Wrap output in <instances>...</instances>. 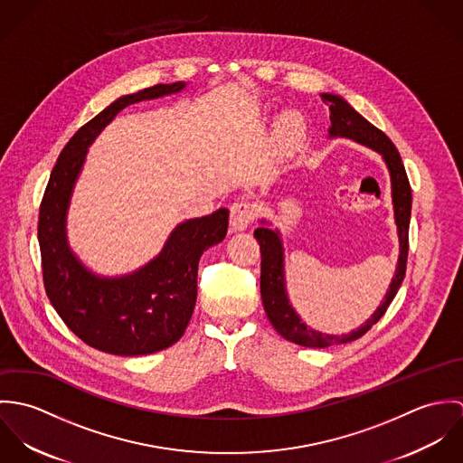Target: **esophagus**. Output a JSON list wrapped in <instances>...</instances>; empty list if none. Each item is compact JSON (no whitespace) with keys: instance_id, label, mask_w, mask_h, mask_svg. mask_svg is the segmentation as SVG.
I'll use <instances>...</instances> for the list:
<instances>
[{"instance_id":"1","label":"esophagus","mask_w":463,"mask_h":463,"mask_svg":"<svg viewBox=\"0 0 463 463\" xmlns=\"http://www.w3.org/2000/svg\"><path fill=\"white\" fill-rule=\"evenodd\" d=\"M255 204L248 199H237L230 206V224L233 230H246L255 221Z\"/></svg>"}]
</instances>
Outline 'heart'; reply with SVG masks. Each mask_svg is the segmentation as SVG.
<instances>
[{
    "mask_svg": "<svg viewBox=\"0 0 463 463\" xmlns=\"http://www.w3.org/2000/svg\"><path fill=\"white\" fill-rule=\"evenodd\" d=\"M276 132L278 137L285 142H294L301 133H303V121L298 114H283L278 121V127H276Z\"/></svg>",
    "mask_w": 463,
    "mask_h": 463,
    "instance_id": "obj_1",
    "label": "heart"
}]
</instances>
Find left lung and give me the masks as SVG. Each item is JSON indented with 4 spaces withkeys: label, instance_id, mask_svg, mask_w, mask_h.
<instances>
[{
    "label": "left lung",
    "instance_id": "left-lung-1",
    "mask_svg": "<svg viewBox=\"0 0 463 463\" xmlns=\"http://www.w3.org/2000/svg\"><path fill=\"white\" fill-rule=\"evenodd\" d=\"M325 105L330 107V137H347L364 146L373 147L378 151L391 173L392 182V203H394V217H396L397 235H399V260H397L396 276L385 294L383 303L378 310L367 319L364 326L353 330L347 335H325L321 331L308 328L301 317L296 314L292 305L288 303L287 290H285V278H283V246L278 230H270L267 226H260L255 230V239L260 244V294L264 303L265 314L283 338L305 345V347H328L333 344H345L360 338L371 330L387 312L389 305L396 298L397 290L404 279L406 272V260H408V228H410V213H411V189L397 153L394 142L371 125L365 118H362L347 101L335 94H321ZM265 222V221H262Z\"/></svg>",
    "mask_w": 463,
    "mask_h": 463
}]
</instances>
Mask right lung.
Segmentation results:
<instances>
[{
  "label": "right lung",
  "instance_id": "right-lung-1",
  "mask_svg": "<svg viewBox=\"0 0 463 463\" xmlns=\"http://www.w3.org/2000/svg\"><path fill=\"white\" fill-rule=\"evenodd\" d=\"M185 85L158 83L123 96L83 125L64 146L41 201L37 235L46 294L67 328L103 353L151 354L178 342L196 307L199 259L228 232L226 208L189 219L175 228L156 259L121 278L92 274L67 244V206L87 147L125 107Z\"/></svg>",
  "mask_w": 463,
  "mask_h": 463
}]
</instances>
